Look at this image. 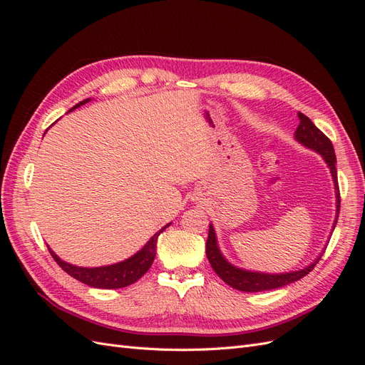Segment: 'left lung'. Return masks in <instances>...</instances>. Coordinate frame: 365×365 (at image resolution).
<instances>
[{"instance_id":"1","label":"left lung","mask_w":365,"mask_h":365,"mask_svg":"<svg viewBox=\"0 0 365 365\" xmlns=\"http://www.w3.org/2000/svg\"><path fill=\"white\" fill-rule=\"evenodd\" d=\"M298 120H300V125H298L295 130V140L303 145L304 148L315 150L317 153L323 157L324 163L327 164V168L330 170V175H332L334 180V187H335V197H336V216L334 220V227L332 231L335 230L336 225V219L339 215V189H338V178H336V157H335V150L332 146V141H330L322 130H319L314 123L312 120L306 117L304 114L298 113ZM205 252H207V259L212 264V268L215 272L227 284H230L231 288H235L237 291H244V292H262V291H269V289H279L283 288L286 284H291L297 280L303 279L306 274L311 272L314 269L318 260L322 259V252L319 256L312 262L309 263L307 267L298 271H289V272H279V274H271V272H260V271H251V269H244L239 268L236 264L228 262L224 254L220 252L219 245H217V237H216V231L215 227L210 224L208 228V239L205 244Z\"/></svg>"}]
</instances>
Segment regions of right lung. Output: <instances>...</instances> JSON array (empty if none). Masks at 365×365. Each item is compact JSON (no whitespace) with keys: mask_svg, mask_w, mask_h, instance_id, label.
Wrapping results in <instances>:
<instances>
[{"mask_svg":"<svg viewBox=\"0 0 365 365\" xmlns=\"http://www.w3.org/2000/svg\"><path fill=\"white\" fill-rule=\"evenodd\" d=\"M91 98H85V101L79 102L76 106H73L68 113L74 111L76 108H79L85 103L90 102ZM170 224L164 225L160 231H157L148 242L146 245L143 247L140 251H137L134 256L129 259L121 260L118 263L113 264H105V267H97V268H85V267H76L68 262H63L56 252H54L50 247L48 251L53 256V259L58 262L59 267L70 274L71 277L79 280L88 286H93V288H101V289H118V288H126V286L135 283L138 279L148 272L150 264L155 259L157 254V240L158 236L163 231L168 228Z\"/></svg>","mask_w":365,"mask_h":365,"instance_id":"obj_1","label":"right lung"}]
</instances>
